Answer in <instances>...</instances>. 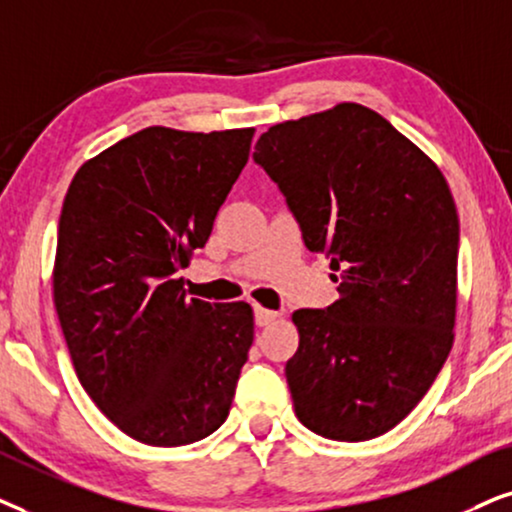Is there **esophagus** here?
I'll return each instance as SVG.
<instances>
[{
  "label": "esophagus",
  "mask_w": 512,
  "mask_h": 512,
  "mask_svg": "<svg viewBox=\"0 0 512 512\" xmlns=\"http://www.w3.org/2000/svg\"><path fill=\"white\" fill-rule=\"evenodd\" d=\"M278 313L276 311H269V309H262V306H255V323L257 327H264L269 323H274Z\"/></svg>",
  "instance_id": "1"
}]
</instances>
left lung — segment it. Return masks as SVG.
<instances>
[{
	"label": "left lung",
	"mask_w": 512,
	"mask_h": 512,
	"mask_svg": "<svg viewBox=\"0 0 512 512\" xmlns=\"http://www.w3.org/2000/svg\"><path fill=\"white\" fill-rule=\"evenodd\" d=\"M339 299L299 309L285 365L295 414L339 442L384 435L438 377L454 342L459 217L440 168L356 102L283 121L252 154Z\"/></svg>",
	"instance_id": "left-lung-1"
}]
</instances>
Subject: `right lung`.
I'll use <instances>...</instances> for the list:
<instances>
[{"label": "right lung", "instance_id": "1", "mask_svg": "<svg viewBox=\"0 0 512 512\" xmlns=\"http://www.w3.org/2000/svg\"><path fill=\"white\" fill-rule=\"evenodd\" d=\"M252 133L142 128L67 189L53 267L60 327L93 403L145 445H189L229 417L252 309L187 299L177 271L206 245Z\"/></svg>", "mask_w": 512, "mask_h": 512}]
</instances>
